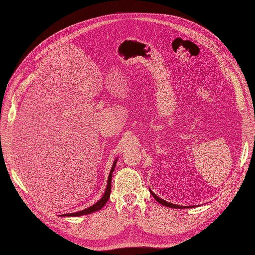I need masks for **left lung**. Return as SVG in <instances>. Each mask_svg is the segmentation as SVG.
I'll list each match as a JSON object with an SVG mask.
<instances>
[{
    "instance_id": "8db88e82",
    "label": "left lung",
    "mask_w": 255,
    "mask_h": 255,
    "mask_svg": "<svg viewBox=\"0 0 255 255\" xmlns=\"http://www.w3.org/2000/svg\"><path fill=\"white\" fill-rule=\"evenodd\" d=\"M150 192H151V194L153 195V197L157 200V202L159 203V204H161V205H163V206H165V207H169V208H173V209H181V208H187V207H182V206H178V205H173V204H170V203H167V202H165V200H163V199H161V198H159L155 193H153V191L152 190H150ZM189 208V207H188Z\"/></svg>"
}]
</instances>
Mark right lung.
<instances>
[{"label": "right lung", "instance_id": "1", "mask_svg": "<svg viewBox=\"0 0 255 255\" xmlns=\"http://www.w3.org/2000/svg\"><path fill=\"white\" fill-rule=\"evenodd\" d=\"M116 163H117V160H115V162L113 164V167L111 169V172L109 175V180H107V186H106V190L103 194V196L101 197L100 200H98V202L93 205L92 207L86 209V210H83V211H79V212H76V213H71V214H64V215H61V216H71V217H76V216H82V215H88V214H91V213H94L96 212L98 210H100L106 203L107 200H109L110 198V195H111V189H112V176H113V172L115 170V167H116Z\"/></svg>", "mask_w": 255, "mask_h": 255}]
</instances>
